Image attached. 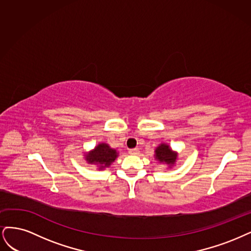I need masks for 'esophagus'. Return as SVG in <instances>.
<instances>
[{"instance_id":"esophagus-1","label":"esophagus","mask_w":251,"mask_h":251,"mask_svg":"<svg viewBox=\"0 0 251 251\" xmlns=\"http://www.w3.org/2000/svg\"><path fill=\"white\" fill-rule=\"evenodd\" d=\"M129 154H132V155H136V154H139V149L137 148H132V149H129Z\"/></svg>"}]
</instances>
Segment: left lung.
<instances>
[{"label": "left lung", "instance_id": "left-lung-1", "mask_svg": "<svg viewBox=\"0 0 251 251\" xmlns=\"http://www.w3.org/2000/svg\"><path fill=\"white\" fill-rule=\"evenodd\" d=\"M176 153H174L169 146L161 144L155 150V158L159 161H165L167 164L173 165L176 160Z\"/></svg>", "mask_w": 251, "mask_h": 251}]
</instances>
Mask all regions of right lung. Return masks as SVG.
<instances>
[{"label": "right lung", "instance_id": "add662e5", "mask_svg": "<svg viewBox=\"0 0 251 251\" xmlns=\"http://www.w3.org/2000/svg\"><path fill=\"white\" fill-rule=\"evenodd\" d=\"M117 156V151L111 149L107 144H99L94 151L86 155V160L90 164H98L100 165V169H103L110 166Z\"/></svg>", "mask_w": 251, "mask_h": 251}]
</instances>
